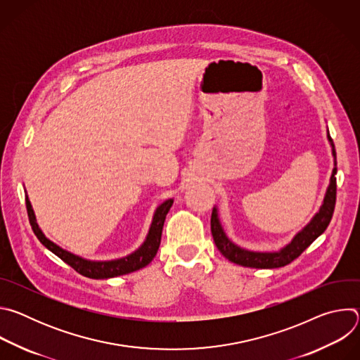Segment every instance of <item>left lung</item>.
<instances>
[{
	"label": "left lung",
	"instance_id": "8db88e82",
	"mask_svg": "<svg viewBox=\"0 0 360 360\" xmlns=\"http://www.w3.org/2000/svg\"><path fill=\"white\" fill-rule=\"evenodd\" d=\"M328 139L332 145V152L335 157V168L330 176V184L329 188L326 191L325 199L322 207L319 210V212L315 215V218L311 221V224L307 225L303 231H300L293 240L283 248L281 252H272V253H262V252H250V250H245L239 246H236L235 243H232L222 226L221 222L218 219V214H217V208L212 210V217H211V232L215 240L217 248L219 249V252L225 256L226 259H229L231 262L240 265V266H246V268H258V269H274V268H282L285 265H289L290 262H293L297 256L302 255V252L309 246L318 236H321L328 225L330 224V219L333 217V211H335V203H336V150H335V145L333 141L330 138V135L328 134Z\"/></svg>",
	"mask_w": 360,
	"mask_h": 360
}]
</instances>
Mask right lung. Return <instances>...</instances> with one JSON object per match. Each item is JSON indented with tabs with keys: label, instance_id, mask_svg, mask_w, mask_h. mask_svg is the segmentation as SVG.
<instances>
[{
	"label": "right lung",
	"instance_id": "1",
	"mask_svg": "<svg viewBox=\"0 0 360 360\" xmlns=\"http://www.w3.org/2000/svg\"><path fill=\"white\" fill-rule=\"evenodd\" d=\"M172 203H174V200L168 199L157 210L155 215H153V221H152L149 233L146 236V240L143 242V245L136 252H134L132 255L127 256V258L117 259V261L92 262V261L82 259V258H79V256L72 255V253L64 250L63 248H60L54 242H51L49 239H46L44 236V233L41 232V229L38 228L37 222H35L34 211L31 208L30 200L28 199L25 200L28 219H30L31 228H32L34 233L37 235V238L39 239V242L45 248H48L51 252L56 253L60 259H63L65 264H68L79 275H82L85 278H91V279L115 278V276L127 275V274H131V272H135V271H139V269L145 268L153 258H155V255L158 252V248H160V243H161V235H162V228H164L165 217L169 212Z\"/></svg>",
	"mask_w": 360,
	"mask_h": 360
}]
</instances>
